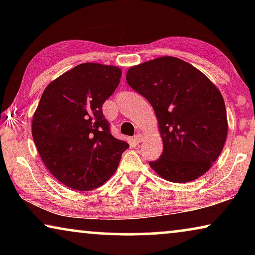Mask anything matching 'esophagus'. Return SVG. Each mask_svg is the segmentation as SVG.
Listing matches in <instances>:
<instances>
[{
    "label": "esophagus",
    "mask_w": 255,
    "mask_h": 255,
    "mask_svg": "<svg viewBox=\"0 0 255 255\" xmlns=\"http://www.w3.org/2000/svg\"><path fill=\"white\" fill-rule=\"evenodd\" d=\"M142 139H144V137H142V134L141 133H137V134L134 135L133 140H134L135 144H139V142L142 141Z\"/></svg>",
    "instance_id": "34e87169"
}]
</instances>
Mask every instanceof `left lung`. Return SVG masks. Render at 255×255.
<instances>
[{
	"mask_svg": "<svg viewBox=\"0 0 255 255\" xmlns=\"http://www.w3.org/2000/svg\"><path fill=\"white\" fill-rule=\"evenodd\" d=\"M128 86L151 103L163 151L149 166L169 182L198 179L211 168L224 147L228 117L221 92L193 65L160 57L132 66Z\"/></svg>",
	"mask_w": 255,
	"mask_h": 255,
	"instance_id": "obj_1",
	"label": "left lung"
}]
</instances>
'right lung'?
<instances>
[{"mask_svg":"<svg viewBox=\"0 0 255 255\" xmlns=\"http://www.w3.org/2000/svg\"><path fill=\"white\" fill-rule=\"evenodd\" d=\"M117 66L86 62L53 80L32 117V137L41 160L58 181L90 191L116 172L124 140L110 133L102 113L120 85Z\"/></svg>","mask_w":255,"mask_h":255,"instance_id":"right-lung-1","label":"right lung"}]
</instances>
